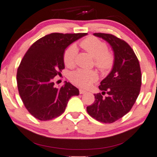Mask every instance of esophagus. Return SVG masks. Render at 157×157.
<instances>
[{
    "label": "esophagus",
    "mask_w": 157,
    "mask_h": 157,
    "mask_svg": "<svg viewBox=\"0 0 157 157\" xmlns=\"http://www.w3.org/2000/svg\"><path fill=\"white\" fill-rule=\"evenodd\" d=\"M79 91H80V94H84V93H86V90H82V89H80V90H79Z\"/></svg>",
    "instance_id": "34e87169"
}]
</instances>
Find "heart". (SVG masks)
Wrapping results in <instances>:
<instances>
[{
    "mask_svg": "<svg viewBox=\"0 0 157 157\" xmlns=\"http://www.w3.org/2000/svg\"><path fill=\"white\" fill-rule=\"evenodd\" d=\"M80 46L94 59L95 66L101 72L110 71L114 64V56L108 51L105 42L96 37H90L83 40ZM77 55V47L75 44L69 46L63 55L65 65L73 67L75 65ZM71 81L77 86L88 88L98 79V74L95 71L78 69L71 74Z\"/></svg>",
    "mask_w": 157,
    "mask_h": 157,
    "instance_id": "1",
    "label": "heart"
}]
</instances>
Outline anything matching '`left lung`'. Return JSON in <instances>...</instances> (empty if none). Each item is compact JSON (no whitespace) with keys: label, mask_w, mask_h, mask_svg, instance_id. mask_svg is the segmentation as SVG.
I'll list each match as a JSON object with an SVG mask.
<instances>
[{"label":"left lung","mask_w":157,"mask_h":157,"mask_svg":"<svg viewBox=\"0 0 157 157\" xmlns=\"http://www.w3.org/2000/svg\"><path fill=\"white\" fill-rule=\"evenodd\" d=\"M94 35L101 37L111 46L114 64L110 73L98 86L102 92L94 95L95 101L87 107L86 110L98 121L112 123L130 111L139 95L140 64L133 49L123 40L105 33H95Z\"/></svg>","instance_id":"8db88e82"}]
</instances>
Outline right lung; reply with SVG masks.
<instances>
[{"label":"right lung","mask_w":157,"mask_h":157,"mask_svg":"<svg viewBox=\"0 0 157 157\" xmlns=\"http://www.w3.org/2000/svg\"><path fill=\"white\" fill-rule=\"evenodd\" d=\"M86 33H52L34 42L25 54L17 70L19 95L28 111L42 121L52 120L65 110L69 99L79 95L69 82L56 88L54 77L65 68V49Z\"/></svg>","instance_id":"right-lung-1"}]
</instances>
